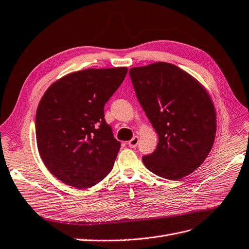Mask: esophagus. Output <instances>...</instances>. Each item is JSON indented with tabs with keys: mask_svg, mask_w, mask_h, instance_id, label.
<instances>
[{
	"mask_svg": "<svg viewBox=\"0 0 249 249\" xmlns=\"http://www.w3.org/2000/svg\"><path fill=\"white\" fill-rule=\"evenodd\" d=\"M138 142H139L138 136H134V137L129 141V146H130V147H136V146L138 145Z\"/></svg>",
	"mask_w": 249,
	"mask_h": 249,
	"instance_id": "esophagus-1",
	"label": "esophagus"
}]
</instances>
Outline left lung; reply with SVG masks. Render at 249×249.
Segmentation results:
<instances>
[{
	"label": "left lung",
	"mask_w": 249,
	"mask_h": 249,
	"mask_svg": "<svg viewBox=\"0 0 249 249\" xmlns=\"http://www.w3.org/2000/svg\"><path fill=\"white\" fill-rule=\"evenodd\" d=\"M136 96L159 142L142 157L155 175L177 180L198 168L212 149L216 111L207 89L175 64L157 62L129 71Z\"/></svg>",
	"instance_id": "left-lung-1"
}]
</instances>
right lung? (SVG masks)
<instances>
[{
  "label": "right lung",
  "mask_w": 249,
  "mask_h": 249,
  "mask_svg": "<svg viewBox=\"0 0 249 249\" xmlns=\"http://www.w3.org/2000/svg\"><path fill=\"white\" fill-rule=\"evenodd\" d=\"M126 67L66 74L47 89L36 111L40 158L64 184L86 189L106 178L120 148L104 107L122 84Z\"/></svg>",
  "instance_id": "1"
}]
</instances>
